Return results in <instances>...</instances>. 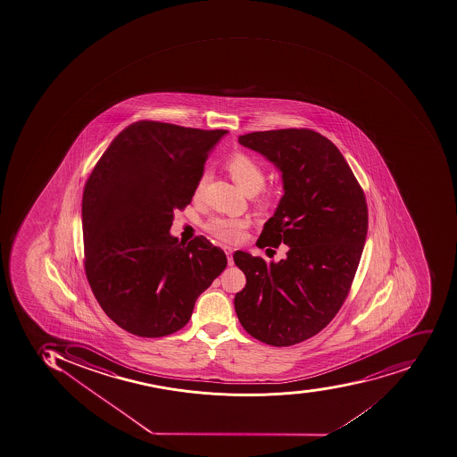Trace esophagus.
Instances as JSON below:
<instances>
[{"label": "esophagus", "mask_w": 457, "mask_h": 457, "mask_svg": "<svg viewBox=\"0 0 457 457\" xmlns=\"http://www.w3.org/2000/svg\"><path fill=\"white\" fill-rule=\"evenodd\" d=\"M223 251L227 253L228 256V265H234V259H232V253H234V249L230 248V246H223Z\"/></svg>", "instance_id": "esophagus-1"}]
</instances>
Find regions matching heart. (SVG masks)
<instances>
[{
  "label": "heart",
  "instance_id": "heart-1",
  "mask_svg": "<svg viewBox=\"0 0 457 457\" xmlns=\"http://www.w3.org/2000/svg\"><path fill=\"white\" fill-rule=\"evenodd\" d=\"M230 177L237 182V187H241L245 194H256L261 191L265 184V172L259 163L252 160L251 156L245 154H235L230 156L225 163ZM206 175L199 178L198 184L195 187V192L199 194L205 184ZM249 222L241 218H212L206 223V230L209 234L218 237L220 241L234 242L241 241L244 237V230L248 228Z\"/></svg>",
  "mask_w": 457,
  "mask_h": 457
}]
</instances>
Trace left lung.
I'll return each mask as SVG.
<instances>
[{"instance_id": "left-lung-1", "label": "left lung", "mask_w": 457, "mask_h": 457, "mask_svg": "<svg viewBox=\"0 0 457 457\" xmlns=\"http://www.w3.org/2000/svg\"><path fill=\"white\" fill-rule=\"evenodd\" d=\"M239 144L275 165L283 195L259 246H289L287 259L266 263L234 255L246 285L235 295L244 329L272 346L315 337L344 304L368 235L365 194L335 144L311 129L258 131Z\"/></svg>"}]
</instances>
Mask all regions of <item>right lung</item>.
<instances>
[{
	"instance_id": "obj_1",
	"label": "right lung",
	"mask_w": 457,
	"mask_h": 457,
	"mask_svg": "<svg viewBox=\"0 0 457 457\" xmlns=\"http://www.w3.org/2000/svg\"><path fill=\"white\" fill-rule=\"evenodd\" d=\"M225 129L139 120L113 138L82 195L89 287L106 315L141 337L182 329L195 302L227 268L205 237L170 234L175 209L192 201Z\"/></svg>"
}]
</instances>
